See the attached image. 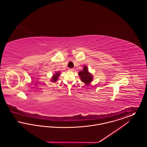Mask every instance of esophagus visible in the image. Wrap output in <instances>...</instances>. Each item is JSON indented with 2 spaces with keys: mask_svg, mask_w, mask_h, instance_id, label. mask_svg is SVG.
Here are the masks:
<instances>
[{
  "mask_svg": "<svg viewBox=\"0 0 147 147\" xmlns=\"http://www.w3.org/2000/svg\"><path fill=\"white\" fill-rule=\"evenodd\" d=\"M68 70H69V71H73L74 69H73V68H69Z\"/></svg>",
  "mask_w": 147,
  "mask_h": 147,
  "instance_id": "esophagus-1",
  "label": "esophagus"
}]
</instances>
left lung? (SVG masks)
Returning <instances> with one entry per match:
<instances>
[{
	"instance_id": "1",
	"label": "left lung",
	"mask_w": 147,
	"mask_h": 147,
	"mask_svg": "<svg viewBox=\"0 0 147 147\" xmlns=\"http://www.w3.org/2000/svg\"><path fill=\"white\" fill-rule=\"evenodd\" d=\"M78 74L80 78L81 81L86 85H89L93 80V76L89 71L86 65L83 67V70L80 71Z\"/></svg>"
}]
</instances>
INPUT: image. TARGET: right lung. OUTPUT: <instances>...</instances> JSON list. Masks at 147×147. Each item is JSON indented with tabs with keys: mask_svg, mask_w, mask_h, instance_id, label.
<instances>
[{
	"mask_svg": "<svg viewBox=\"0 0 147 147\" xmlns=\"http://www.w3.org/2000/svg\"><path fill=\"white\" fill-rule=\"evenodd\" d=\"M60 74H61V72H60V71H59V72H57V71H56V73H55V74H54L53 75L52 77L51 78V82H53V83H55V82H56L58 80V78H59V76Z\"/></svg>",
	"mask_w": 147,
	"mask_h": 147,
	"instance_id": "add662e5",
	"label": "right lung"
}]
</instances>
